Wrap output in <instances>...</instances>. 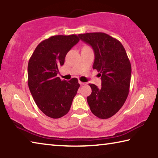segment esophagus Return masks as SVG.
Here are the masks:
<instances>
[{
    "label": "esophagus",
    "instance_id": "34e87169",
    "mask_svg": "<svg viewBox=\"0 0 158 158\" xmlns=\"http://www.w3.org/2000/svg\"><path fill=\"white\" fill-rule=\"evenodd\" d=\"M79 83L80 84V85H85V83H84V82H82V81H79Z\"/></svg>",
    "mask_w": 158,
    "mask_h": 158
}]
</instances>
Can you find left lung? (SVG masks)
Returning a JSON list of instances; mask_svg holds the SVG:
<instances>
[{
  "mask_svg": "<svg viewBox=\"0 0 158 158\" xmlns=\"http://www.w3.org/2000/svg\"><path fill=\"white\" fill-rule=\"evenodd\" d=\"M79 38L92 47L95 53L93 69L101 76L102 86L89 84L87 97L90 111L95 116L106 119L116 114L129 94L131 64L121 42L105 33L79 34Z\"/></svg>",
  "mask_w": 158,
  "mask_h": 158,
  "instance_id": "left-lung-1",
  "label": "left lung"
}]
</instances>
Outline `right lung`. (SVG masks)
<instances>
[{"label":"right lung","instance_id":"right-lung-1","mask_svg":"<svg viewBox=\"0 0 158 158\" xmlns=\"http://www.w3.org/2000/svg\"><path fill=\"white\" fill-rule=\"evenodd\" d=\"M79 41L76 35H53L41 42L28 61V84L38 108L52 118L68 113L80 86L78 79L61 80L58 67L63 65L65 56Z\"/></svg>","mask_w":158,"mask_h":158}]
</instances>
